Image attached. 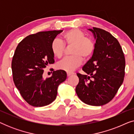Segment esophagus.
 Masks as SVG:
<instances>
[{
	"instance_id": "esophagus-1",
	"label": "esophagus",
	"mask_w": 134,
	"mask_h": 134,
	"mask_svg": "<svg viewBox=\"0 0 134 134\" xmlns=\"http://www.w3.org/2000/svg\"><path fill=\"white\" fill-rule=\"evenodd\" d=\"M72 74H74V72H67V76H70Z\"/></svg>"
}]
</instances>
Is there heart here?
<instances>
[{"label": "heart", "mask_w": 134, "mask_h": 134, "mask_svg": "<svg viewBox=\"0 0 134 134\" xmlns=\"http://www.w3.org/2000/svg\"><path fill=\"white\" fill-rule=\"evenodd\" d=\"M85 36V33L78 29H71L63 35L62 39L65 45L72 46L70 51L71 56L57 64V68L72 72L81 65L82 58L86 60L92 56L96 47L95 43L92 38ZM64 44L58 39L53 40L51 48L55 57L61 58L63 55L65 49Z\"/></svg>", "instance_id": "1"}]
</instances>
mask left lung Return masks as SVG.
<instances>
[{"mask_svg": "<svg viewBox=\"0 0 134 134\" xmlns=\"http://www.w3.org/2000/svg\"><path fill=\"white\" fill-rule=\"evenodd\" d=\"M89 29L96 39L92 57L82 68L85 75L77 73L79 82L76 91L80 99L90 105L109 103L122 85L125 57L116 38L102 29Z\"/></svg>", "mask_w": 134, "mask_h": 134, "instance_id": "1", "label": "left lung"}]
</instances>
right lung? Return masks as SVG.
Instances as JSON below:
<instances>
[{"instance_id":"right-lung-1","label":"right lung","mask_w":134,"mask_h":134,"mask_svg":"<svg viewBox=\"0 0 134 134\" xmlns=\"http://www.w3.org/2000/svg\"><path fill=\"white\" fill-rule=\"evenodd\" d=\"M63 30L40 32L27 36L18 44L12 62L13 79L24 99L34 107L49 105L55 99L58 85L66 79L57 70L46 79L44 69L55 62L51 43Z\"/></svg>"}]
</instances>
